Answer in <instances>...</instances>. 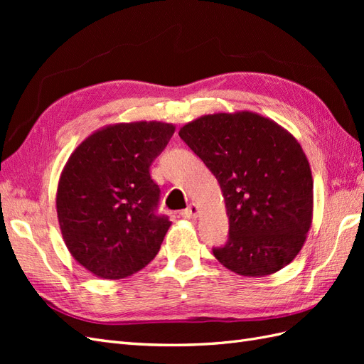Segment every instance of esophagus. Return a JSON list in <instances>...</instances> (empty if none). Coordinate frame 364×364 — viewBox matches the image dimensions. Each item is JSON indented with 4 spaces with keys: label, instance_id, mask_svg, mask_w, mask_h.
<instances>
[{
    "label": "esophagus",
    "instance_id": "obj_1",
    "mask_svg": "<svg viewBox=\"0 0 364 364\" xmlns=\"http://www.w3.org/2000/svg\"><path fill=\"white\" fill-rule=\"evenodd\" d=\"M182 217L185 218H190V220H196L197 217H199V206L197 205H190L186 209H183L182 211Z\"/></svg>",
    "mask_w": 364,
    "mask_h": 364
}]
</instances>
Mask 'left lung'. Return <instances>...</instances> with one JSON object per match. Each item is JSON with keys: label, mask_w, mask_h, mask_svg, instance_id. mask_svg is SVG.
Returning <instances> with one entry per match:
<instances>
[{"label": "left lung", "mask_w": 364, "mask_h": 364, "mask_svg": "<svg viewBox=\"0 0 364 364\" xmlns=\"http://www.w3.org/2000/svg\"><path fill=\"white\" fill-rule=\"evenodd\" d=\"M179 136L223 193L229 240L213 249L218 262L250 278L290 264L313 222V176L297 139L250 111L199 117L181 127Z\"/></svg>", "instance_id": "obj_1"}]
</instances>
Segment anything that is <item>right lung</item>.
<instances>
[{
	"label": "right lung",
	"instance_id": "1",
	"mask_svg": "<svg viewBox=\"0 0 364 364\" xmlns=\"http://www.w3.org/2000/svg\"><path fill=\"white\" fill-rule=\"evenodd\" d=\"M174 124L134 121L98 129L60 173L56 211L73 258L103 279H121L156 257L171 222L156 214L159 186L150 165Z\"/></svg>",
	"mask_w": 364,
	"mask_h": 364
}]
</instances>
